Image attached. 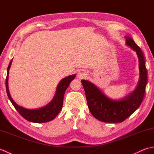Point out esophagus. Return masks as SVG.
<instances>
[{
    "mask_svg": "<svg viewBox=\"0 0 154 154\" xmlns=\"http://www.w3.org/2000/svg\"><path fill=\"white\" fill-rule=\"evenodd\" d=\"M79 76L80 77H83L84 76V74H83L82 73H79Z\"/></svg>",
    "mask_w": 154,
    "mask_h": 154,
    "instance_id": "esophagus-1",
    "label": "esophagus"
}]
</instances>
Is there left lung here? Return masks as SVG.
<instances>
[{
  "label": "left lung",
  "instance_id": "8db88e82",
  "mask_svg": "<svg viewBox=\"0 0 154 154\" xmlns=\"http://www.w3.org/2000/svg\"><path fill=\"white\" fill-rule=\"evenodd\" d=\"M126 38V44L136 52L139 58L140 80L133 93L121 100H113L106 97L93 83L81 80L90 112L95 119L104 122H123L138 109L145 96L148 71L144 55L132 38Z\"/></svg>",
  "mask_w": 154,
  "mask_h": 154
}]
</instances>
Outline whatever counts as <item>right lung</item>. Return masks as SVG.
<instances>
[{
    "label": "right lung",
    "mask_w": 154,
    "mask_h": 154,
    "mask_svg": "<svg viewBox=\"0 0 154 154\" xmlns=\"http://www.w3.org/2000/svg\"><path fill=\"white\" fill-rule=\"evenodd\" d=\"M12 61V60L10 62L7 69V75H6V93H7L8 99L11 100V102L13 104V106H14L16 110L18 111V113L20 114L24 119L32 122L43 123L49 122V121H51L54 119L59 114V112H60L62 106H63V97L65 91H66L67 87L69 85L71 81L75 79V75L68 76L64 78V79H63L60 81L57 87L56 93H55V95L54 98V99L52 100L48 105L38 109H24V108H23L22 106H18V104L13 100L9 93L8 87V79L9 69L11 67Z\"/></svg>",
    "instance_id": "add662e5"
}]
</instances>
